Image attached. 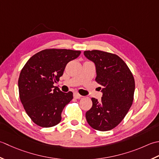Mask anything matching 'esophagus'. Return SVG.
Masks as SVG:
<instances>
[{
	"mask_svg": "<svg viewBox=\"0 0 159 159\" xmlns=\"http://www.w3.org/2000/svg\"><path fill=\"white\" fill-rule=\"evenodd\" d=\"M73 96H74V98L76 99H80V98H81V97H82V95H80L78 93H74Z\"/></svg>",
	"mask_w": 159,
	"mask_h": 159,
	"instance_id": "34e87169",
	"label": "esophagus"
}]
</instances>
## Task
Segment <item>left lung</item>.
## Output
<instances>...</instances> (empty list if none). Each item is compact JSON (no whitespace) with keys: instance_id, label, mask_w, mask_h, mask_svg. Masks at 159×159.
Instances as JSON below:
<instances>
[{"instance_id":"obj_1","label":"left lung","mask_w":159,"mask_h":159,"mask_svg":"<svg viewBox=\"0 0 159 159\" xmlns=\"http://www.w3.org/2000/svg\"><path fill=\"white\" fill-rule=\"evenodd\" d=\"M84 54L95 63V81L103 86L101 101L91 99L93 106L86 113V121L97 130H111L120 124L132 104L134 77L125 61L115 54L99 50L85 51Z\"/></svg>"}]
</instances>
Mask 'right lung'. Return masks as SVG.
I'll use <instances>...</instances> for the list:
<instances>
[{"instance_id": "add662e5", "label": "right lung", "mask_w": 159, "mask_h": 159, "mask_svg": "<svg viewBox=\"0 0 159 159\" xmlns=\"http://www.w3.org/2000/svg\"><path fill=\"white\" fill-rule=\"evenodd\" d=\"M80 51L48 48L30 58L18 79L19 96L26 112L35 124L50 128L61 121L63 109L73 99V93H63L54 86L66 64Z\"/></svg>"}]
</instances>
